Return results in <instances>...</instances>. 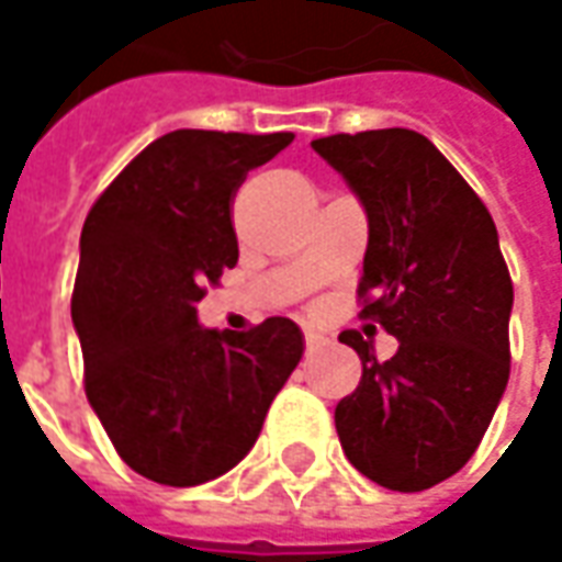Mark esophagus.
<instances>
[{
  "mask_svg": "<svg viewBox=\"0 0 562 562\" xmlns=\"http://www.w3.org/2000/svg\"><path fill=\"white\" fill-rule=\"evenodd\" d=\"M304 340H307V349H316L325 344V337L316 335V331H307V335H304Z\"/></svg>",
  "mask_w": 562,
  "mask_h": 562,
  "instance_id": "esophagus-1",
  "label": "esophagus"
}]
</instances>
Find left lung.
<instances>
[{
    "label": "left lung",
    "instance_id": "obj_1",
    "mask_svg": "<svg viewBox=\"0 0 562 562\" xmlns=\"http://www.w3.org/2000/svg\"><path fill=\"white\" fill-rule=\"evenodd\" d=\"M368 218L359 294L398 352L376 362L356 331L362 380L335 407L347 459L374 484L419 493L457 474L508 386L514 289L481 198L417 131L313 139Z\"/></svg>",
    "mask_w": 562,
    "mask_h": 562
}]
</instances>
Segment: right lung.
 I'll return each instance as SVG.
<instances>
[{"label": "right lung", "mask_w": 562, "mask_h": 562, "mask_svg": "<svg viewBox=\"0 0 562 562\" xmlns=\"http://www.w3.org/2000/svg\"><path fill=\"white\" fill-rule=\"evenodd\" d=\"M292 133L172 131L124 167L81 227L72 325L85 392L121 459L148 481L198 486L261 435L304 335L270 316L252 331L198 322L203 285L237 265L231 200Z\"/></svg>", "instance_id": "obj_1"}]
</instances>
